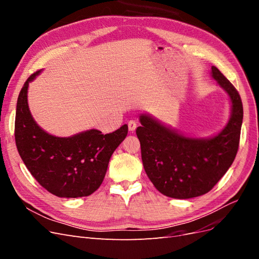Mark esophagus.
<instances>
[{
    "instance_id": "esophagus-1",
    "label": "esophagus",
    "mask_w": 259,
    "mask_h": 259,
    "mask_svg": "<svg viewBox=\"0 0 259 259\" xmlns=\"http://www.w3.org/2000/svg\"><path fill=\"white\" fill-rule=\"evenodd\" d=\"M127 125H128V130L131 132H134L136 130V127H137V122L134 121V120H130Z\"/></svg>"
}]
</instances>
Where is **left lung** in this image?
Returning a JSON list of instances; mask_svg holds the SVG:
<instances>
[{"mask_svg":"<svg viewBox=\"0 0 259 259\" xmlns=\"http://www.w3.org/2000/svg\"><path fill=\"white\" fill-rule=\"evenodd\" d=\"M211 76L228 93L231 117L218 135L208 139L188 138L146 114L136 134L144 168L162 194L174 199L200 197L213 189L236 159L239 149L243 105L236 88L211 67Z\"/></svg>","mask_w":259,"mask_h":259,"instance_id":"obj_1","label":"left lung"}]
</instances>
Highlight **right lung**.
<instances>
[{
    "mask_svg": "<svg viewBox=\"0 0 259 259\" xmlns=\"http://www.w3.org/2000/svg\"><path fill=\"white\" fill-rule=\"evenodd\" d=\"M31 74L19 93L15 117V140L25 165L36 182L60 198L88 197L105 178L109 161L126 137V124L109 134L90 130L71 137L44 132L31 116L27 93Z\"/></svg>",
    "mask_w": 259,
    "mask_h": 259,
    "instance_id": "obj_1",
    "label": "right lung"
}]
</instances>
